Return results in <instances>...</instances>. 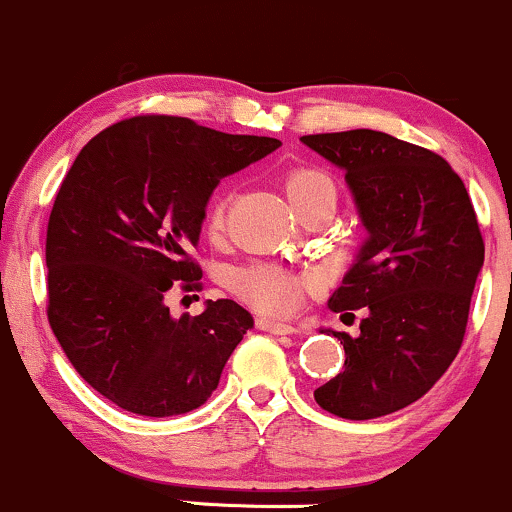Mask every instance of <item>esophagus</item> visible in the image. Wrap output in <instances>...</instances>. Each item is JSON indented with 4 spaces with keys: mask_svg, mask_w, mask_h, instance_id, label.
I'll return each instance as SVG.
<instances>
[{
    "mask_svg": "<svg viewBox=\"0 0 512 512\" xmlns=\"http://www.w3.org/2000/svg\"><path fill=\"white\" fill-rule=\"evenodd\" d=\"M258 329L275 333V336H287V333L297 331L292 324H285V321H275V319H258Z\"/></svg>",
    "mask_w": 512,
    "mask_h": 512,
    "instance_id": "obj_1",
    "label": "esophagus"
}]
</instances>
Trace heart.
Instances as JSON below:
<instances>
[{"label": "heart", "instance_id": "heart-1", "mask_svg": "<svg viewBox=\"0 0 512 512\" xmlns=\"http://www.w3.org/2000/svg\"><path fill=\"white\" fill-rule=\"evenodd\" d=\"M285 193L297 215L309 210H336L338 186L336 181L317 166H297L285 176ZM227 200L220 198L210 210L208 227L210 232H220L225 227ZM312 287L309 275H297L271 263H251L239 268L232 275V290L237 292L251 307L261 309L266 314H287L297 307L302 292Z\"/></svg>", "mask_w": 512, "mask_h": 512}]
</instances>
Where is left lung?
<instances>
[{"label": "left lung", "mask_w": 512, "mask_h": 512, "mask_svg": "<svg viewBox=\"0 0 512 512\" xmlns=\"http://www.w3.org/2000/svg\"><path fill=\"white\" fill-rule=\"evenodd\" d=\"M302 142L346 171L367 232L326 302L331 312L365 307L360 333L329 329L346 367L314 399L350 421L387 416L421 399L462 346L484 266L474 205L440 154L387 132H326Z\"/></svg>", "instance_id": "1"}]
</instances>
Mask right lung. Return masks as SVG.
<instances>
[{
	"mask_svg": "<svg viewBox=\"0 0 512 512\" xmlns=\"http://www.w3.org/2000/svg\"><path fill=\"white\" fill-rule=\"evenodd\" d=\"M280 140L188 118L120 120L82 147L48 222V319L74 370L130 413L203 406L254 317L234 300L171 317L176 280L198 290L191 254L212 191Z\"/></svg>",
	"mask_w": 512,
	"mask_h": 512,
	"instance_id": "1",
	"label": "right lung"
}]
</instances>
